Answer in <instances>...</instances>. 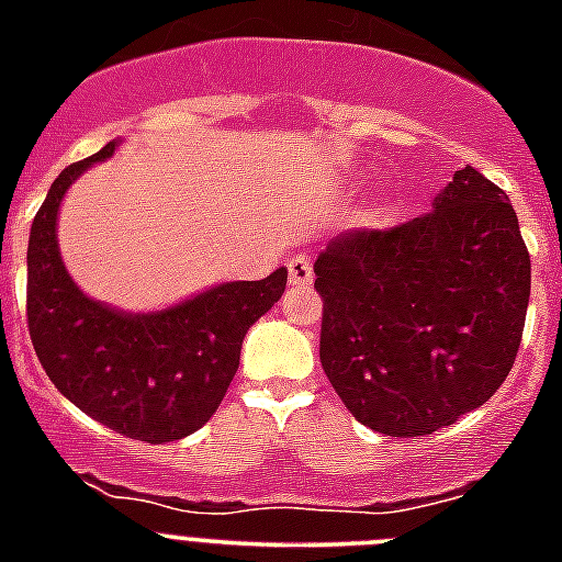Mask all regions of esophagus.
Segmentation results:
<instances>
[{"label": "esophagus", "mask_w": 562, "mask_h": 562, "mask_svg": "<svg viewBox=\"0 0 562 562\" xmlns=\"http://www.w3.org/2000/svg\"><path fill=\"white\" fill-rule=\"evenodd\" d=\"M286 270H290V284L295 286V290H306V286L312 284V278H315L310 258L306 256H292L290 261H286Z\"/></svg>", "instance_id": "1"}]
</instances>
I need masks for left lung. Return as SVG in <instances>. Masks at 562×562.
<instances>
[{
    "label": "left lung",
    "mask_w": 562,
    "mask_h": 562,
    "mask_svg": "<svg viewBox=\"0 0 562 562\" xmlns=\"http://www.w3.org/2000/svg\"><path fill=\"white\" fill-rule=\"evenodd\" d=\"M532 265L518 216L473 166L434 211L335 238L315 261L321 362L357 422L428 436L481 408L513 369Z\"/></svg>",
    "instance_id": "1"
}]
</instances>
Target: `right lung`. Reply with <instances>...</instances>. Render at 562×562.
Listing matches in <instances>:
<instances>
[{
    "label": "right lung",
    "instance_id": "1",
    "mask_svg": "<svg viewBox=\"0 0 562 562\" xmlns=\"http://www.w3.org/2000/svg\"><path fill=\"white\" fill-rule=\"evenodd\" d=\"M121 140L72 162L49 186L27 245V326L38 362L76 408L128 439L177 441L225 400L247 329L278 304L286 267L265 281H227L157 312H123L83 295L58 252L69 186Z\"/></svg>",
    "mask_w": 562,
    "mask_h": 562
}]
</instances>
